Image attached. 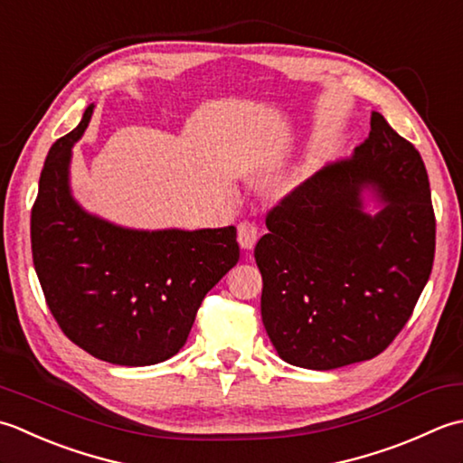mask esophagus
Instances as JSON below:
<instances>
[{
  "instance_id": "obj_1",
  "label": "esophagus",
  "mask_w": 463,
  "mask_h": 463,
  "mask_svg": "<svg viewBox=\"0 0 463 463\" xmlns=\"http://www.w3.org/2000/svg\"><path fill=\"white\" fill-rule=\"evenodd\" d=\"M260 238V230L258 225L253 222H241L238 225V241L243 250H253V245H256Z\"/></svg>"
}]
</instances>
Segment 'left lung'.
Instances as JSON below:
<instances>
[{
	"label": "left lung",
	"instance_id": "8db88e82",
	"mask_svg": "<svg viewBox=\"0 0 463 463\" xmlns=\"http://www.w3.org/2000/svg\"><path fill=\"white\" fill-rule=\"evenodd\" d=\"M352 157L319 169L268 213L258 241L263 327L281 360L335 370L372 360L408 324L436 251L421 156L372 113ZM364 189L383 205L363 212Z\"/></svg>",
	"mask_w": 463,
	"mask_h": 463
}]
</instances>
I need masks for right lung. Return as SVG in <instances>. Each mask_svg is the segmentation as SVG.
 <instances>
[{
  "label": "right lung",
  "instance_id": "right-lung-1",
  "mask_svg": "<svg viewBox=\"0 0 463 463\" xmlns=\"http://www.w3.org/2000/svg\"><path fill=\"white\" fill-rule=\"evenodd\" d=\"M80 126L52 146L32 210V253L61 332L101 362L154 365L182 350L207 291L240 260L235 228L129 230L88 213L70 190Z\"/></svg>",
  "mask_w": 463,
  "mask_h": 463
}]
</instances>
